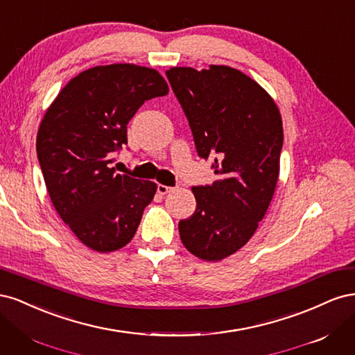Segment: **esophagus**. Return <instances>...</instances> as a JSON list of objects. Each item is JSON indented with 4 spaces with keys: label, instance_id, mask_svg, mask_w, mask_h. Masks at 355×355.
I'll list each match as a JSON object with an SVG mask.
<instances>
[{
    "label": "esophagus",
    "instance_id": "esophagus-1",
    "mask_svg": "<svg viewBox=\"0 0 355 355\" xmlns=\"http://www.w3.org/2000/svg\"><path fill=\"white\" fill-rule=\"evenodd\" d=\"M171 191H173V188H171V187H166V185H161V184L157 187V192H158L159 196H166V194H168V192H171Z\"/></svg>",
    "mask_w": 355,
    "mask_h": 355
}]
</instances>
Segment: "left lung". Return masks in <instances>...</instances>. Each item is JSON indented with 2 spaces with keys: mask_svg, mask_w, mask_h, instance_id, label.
I'll list each match as a JSON object with an SVG mask.
<instances>
[{
  "mask_svg": "<svg viewBox=\"0 0 355 355\" xmlns=\"http://www.w3.org/2000/svg\"><path fill=\"white\" fill-rule=\"evenodd\" d=\"M168 83L184 110L197 153L213 159L218 179L192 187L197 209L179 222L180 240L200 259H223L252 239L280 173L283 121L275 102L239 69L170 68Z\"/></svg>",
  "mask_w": 355,
  "mask_h": 355,
  "instance_id": "8db88e82",
  "label": "left lung"
}]
</instances>
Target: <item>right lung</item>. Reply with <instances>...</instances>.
<instances>
[{
  "instance_id": "obj_1",
  "label": "right lung",
  "mask_w": 355,
  "mask_h": 355,
  "mask_svg": "<svg viewBox=\"0 0 355 355\" xmlns=\"http://www.w3.org/2000/svg\"><path fill=\"white\" fill-rule=\"evenodd\" d=\"M168 85L151 68L114 63L78 73L50 105L37 135V155L62 220L90 249L106 253L130 241L157 185L115 173L114 153L127 145V124L145 101Z\"/></svg>"
}]
</instances>
